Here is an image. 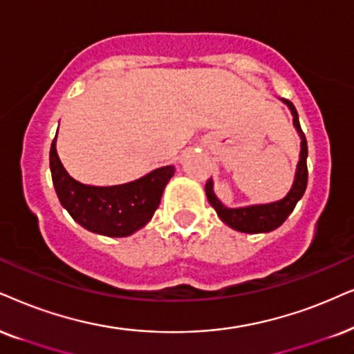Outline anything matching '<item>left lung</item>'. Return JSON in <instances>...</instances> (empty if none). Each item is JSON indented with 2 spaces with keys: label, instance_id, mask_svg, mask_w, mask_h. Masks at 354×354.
Segmentation results:
<instances>
[{
  "label": "left lung",
  "instance_id": "obj_1",
  "mask_svg": "<svg viewBox=\"0 0 354 354\" xmlns=\"http://www.w3.org/2000/svg\"><path fill=\"white\" fill-rule=\"evenodd\" d=\"M289 107L292 114V124L301 137V153H299V162L294 174V183L290 186L288 194L283 199L274 201L268 204H253L245 205V207H227L214 192V183L209 180L205 183V196H207L210 205L216 209L217 216L221 217L223 223L230 229L243 232V234H268V232L276 230L284 223L286 218L290 216L296 204L306 192L307 187V140L304 136L301 124H299V114L294 104L288 100H281Z\"/></svg>",
  "mask_w": 354,
  "mask_h": 354
}]
</instances>
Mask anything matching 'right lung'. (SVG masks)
Returning a JSON list of instances; mask_svg holds the SVG:
<instances>
[{"label":"right lung","mask_w":354,"mask_h":354,"mask_svg":"<svg viewBox=\"0 0 354 354\" xmlns=\"http://www.w3.org/2000/svg\"><path fill=\"white\" fill-rule=\"evenodd\" d=\"M50 171L58 201L75 222L93 234L129 236L151 221L174 167L156 168L136 181L118 186L83 185L62 165L55 136L50 147Z\"/></svg>","instance_id":"1"}]
</instances>
